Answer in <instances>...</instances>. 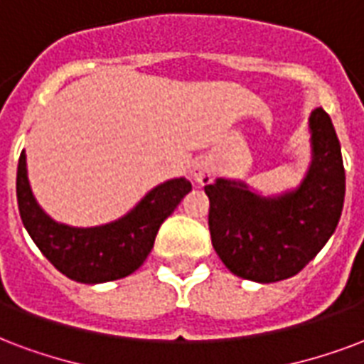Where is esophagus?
I'll return each instance as SVG.
<instances>
[{
	"instance_id": "esophagus-1",
	"label": "esophagus",
	"mask_w": 364,
	"mask_h": 364,
	"mask_svg": "<svg viewBox=\"0 0 364 364\" xmlns=\"http://www.w3.org/2000/svg\"><path fill=\"white\" fill-rule=\"evenodd\" d=\"M190 174H192V178L198 182V184H209L211 182L213 176V165L203 157H199L192 163V168H190Z\"/></svg>"
}]
</instances>
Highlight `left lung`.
Here are the masks:
<instances>
[{
  "mask_svg": "<svg viewBox=\"0 0 364 364\" xmlns=\"http://www.w3.org/2000/svg\"><path fill=\"white\" fill-rule=\"evenodd\" d=\"M309 128L313 159L296 190L264 198L240 180L205 186L213 247L240 278L269 284L296 276L334 234L346 198L340 140L322 107Z\"/></svg>",
  "mask_w": 364,
  "mask_h": 364,
  "instance_id": "left-lung-1",
  "label": "left lung"
}]
</instances>
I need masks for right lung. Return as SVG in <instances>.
Listing matches in <instances>:
<instances>
[{
  "label": "right lung",
  "instance_id": "1",
  "mask_svg": "<svg viewBox=\"0 0 364 364\" xmlns=\"http://www.w3.org/2000/svg\"><path fill=\"white\" fill-rule=\"evenodd\" d=\"M190 190V180L172 178L155 186L119 220L76 228L55 223L38 205L30 190L24 151L16 168V201L24 228L49 263L70 280L82 284L111 282L140 269L161 224L171 217Z\"/></svg>",
  "mask_w": 364,
  "mask_h": 364
}]
</instances>
